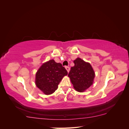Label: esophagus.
Returning a JSON list of instances; mask_svg holds the SVG:
<instances>
[{
    "mask_svg": "<svg viewBox=\"0 0 129 129\" xmlns=\"http://www.w3.org/2000/svg\"><path fill=\"white\" fill-rule=\"evenodd\" d=\"M65 68H66V69H67V72H69V71H70V68L68 67V66H66Z\"/></svg>",
    "mask_w": 129,
    "mask_h": 129,
    "instance_id": "obj_1",
    "label": "esophagus"
}]
</instances>
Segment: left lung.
<instances>
[{"label":"left lung","mask_w":129,"mask_h":129,"mask_svg":"<svg viewBox=\"0 0 129 129\" xmlns=\"http://www.w3.org/2000/svg\"><path fill=\"white\" fill-rule=\"evenodd\" d=\"M74 63V66L71 67L68 76L76 90L83 92L92 84L95 73L90 64L80 58H77Z\"/></svg>","instance_id":"left-lung-1"}]
</instances>
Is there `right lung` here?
Segmentation results:
<instances>
[{
    "label": "right lung",
    "instance_id": "obj_1",
    "mask_svg": "<svg viewBox=\"0 0 129 129\" xmlns=\"http://www.w3.org/2000/svg\"><path fill=\"white\" fill-rule=\"evenodd\" d=\"M68 72L61 63L54 60L43 64L36 75V84L38 88L46 95L55 92L58 84Z\"/></svg>",
    "mask_w": 129,
    "mask_h": 129
}]
</instances>
